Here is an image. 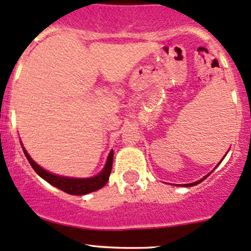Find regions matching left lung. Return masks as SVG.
<instances>
[{
    "instance_id": "obj_1",
    "label": "left lung",
    "mask_w": 251,
    "mask_h": 251,
    "mask_svg": "<svg viewBox=\"0 0 251 251\" xmlns=\"http://www.w3.org/2000/svg\"><path fill=\"white\" fill-rule=\"evenodd\" d=\"M227 152H228V151H227ZM227 154V153H226ZM226 154H225V156H226ZM222 161H224V158H222L221 159V161H220V163H221V162ZM220 163H219V164H220ZM218 164V165H219ZM206 176H208V175H206ZM206 176H204L203 177V179H201V180H198V181H196V182H192V183H183V185H181V186H185V187H191V186H195V185H198V183H200V182H202L203 181V180H205V177Z\"/></svg>"
}]
</instances>
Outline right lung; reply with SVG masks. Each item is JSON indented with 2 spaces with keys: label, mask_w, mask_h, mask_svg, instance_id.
<instances>
[{
  "label": "right lung",
  "mask_w": 251,
  "mask_h": 251,
  "mask_svg": "<svg viewBox=\"0 0 251 251\" xmlns=\"http://www.w3.org/2000/svg\"><path fill=\"white\" fill-rule=\"evenodd\" d=\"M23 151H24L25 156H26L27 161L31 164V167L33 168L36 173L42 177L43 180L53 185L54 187L59 188V190L64 191V192L69 193V195H75V196H83L87 193L94 192V191L100 190L101 187H104L108 181V177H110L111 169H112V162H113V151L111 150L110 153H108L106 164H105L104 169L99 173L98 175L92 177H69V176H61V175L53 174V173H49L48 170L43 169L42 167H40L32 158L30 157V154L27 153V151L25 150V147L23 146Z\"/></svg>",
  "instance_id": "obj_1"
}]
</instances>
